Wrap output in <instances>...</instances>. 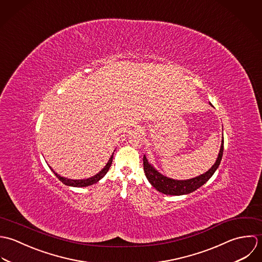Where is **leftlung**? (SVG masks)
I'll list each match as a JSON object with an SVG mask.
<instances>
[{
	"label": "left lung",
	"instance_id": "1",
	"mask_svg": "<svg viewBox=\"0 0 262 262\" xmlns=\"http://www.w3.org/2000/svg\"><path fill=\"white\" fill-rule=\"evenodd\" d=\"M223 152H224V138L222 141L220 153L216 158V161L211 166V168L209 169V171H207L206 173H204L200 176H196L194 178L187 179V180H175V179L168 178V177L162 175L148 162L145 155L143 158L144 171H145V174H146L149 182L152 184L153 187H155L157 189L158 191H160L164 194H169V195L188 194V193L196 190L201 186H203L212 176V174L215 172V170L217 169V167L221 163V160L223 157Z\"/></svg>",
	"mask_w": 262,
	"mask_h": 262
}]
</instances>
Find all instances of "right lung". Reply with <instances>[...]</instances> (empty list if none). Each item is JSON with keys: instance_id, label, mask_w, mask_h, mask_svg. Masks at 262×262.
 Segmentation results:
<instances>
[{"instance_id": "obj_1", "label": "right lung", "mask_w": 262, "mask_h": 262, "mask_svg": "<svg viewBox=\"0 0 262 262\" xmlns=\"http://www.w3.org/2000/svg\"><path fill=\"white\" fill-rule=\"evenodd\" d=\"M112 158H113V154H112L111 157L109 158V160H108L107 164L105 165L104 168H103L99 173H97L96 175H94V176H92V177H90V178H87V179H78V180H77V179H68V178L61 177V176H59L57 173H55L53 169H52V167H50V168L52 169V171L55 174V176H56L63 184L68 185V186H74V187H86V186L92 185V184H94V183H97L101 178L104 177L105 174L107 173V171L109 170V168H110V166H111V164H112Z\"/></svg>"}]
</instances>
